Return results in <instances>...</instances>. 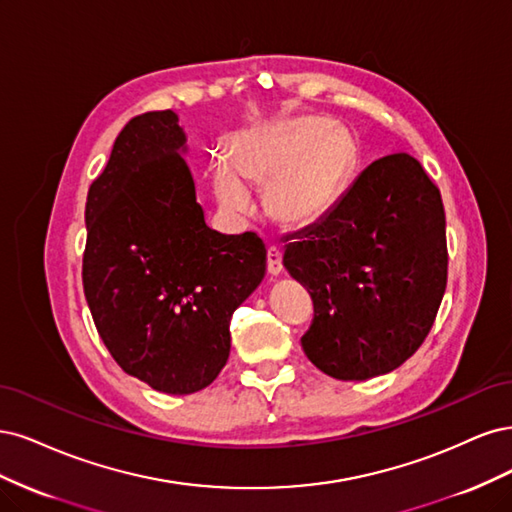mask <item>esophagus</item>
Instances as JSON below:
<instances>
[{
  "mask_svg": "<svg viewBox=\"0 0 512 512\" xmlns=\"http://www.w3.org/2000/svg\"><path fill=\"white\" fill-rule=\"evenodd\" d=\"M268 272L272 276H278L283 272V253H280V249H276V246H270L268 249Z\"/></svg>",
  "mask_w": 512,
  "mask_h": 512,
  "instance_id": "34e87169",
  "label": "esophagus"
}]
</instances>
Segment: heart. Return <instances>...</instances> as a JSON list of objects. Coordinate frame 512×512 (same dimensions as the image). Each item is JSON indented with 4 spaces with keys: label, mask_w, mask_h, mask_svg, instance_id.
Returning a JSON list of instances; mask_svg holds the SVG:
<instances>
[{
    "label": "heart",
    "mask_w": 512,
    "mask_h": 512,
    "mask_svg": "<svg viewBox=\"0 0 512 512\" xmlns=\"http://www.w3.org/2000/svg\"><path fill=\"white\" fill-rule=\"evenodd\" d=\"M359 166V146L349 131L319 117H293L238 131L229 157L210 163L221 208L246 214L253 183H270L266 208L289 227L323 221L349 189Z\"/></svg>",
    "instance_id": "obj_1"
}]
</instances>
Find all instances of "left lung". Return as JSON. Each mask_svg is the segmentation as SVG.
<instances>
[{
	"label": "left lung",
	"mask_w": 512,
	"mask_h": 512,
	"mask_svg": "<svg viewBox=\"0 0 512 512\" xmlns=\"http://www.w3.org/2000/svg\"><path fill=\"white\" fill-rule=\"evenodd\" d=\"M447 261L442 197L421 163L406 153L370 163L285 244L287 272L315 302L306 357L338 381L400 368L434 325Z\"/></svg>",
	"instance_id": "1"
}]
</instances>
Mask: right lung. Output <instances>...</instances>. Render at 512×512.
I'll use <instances>...</instances> for the list:
<instances>
[{
  "label": "right lung",
  "mask_w": 512,
  "mask_h": 512,
  "mask_svg": "<svg viewBox=\"0 0 512 512\" xmlns=\"http://www.w3.org/2000/svg\"><path fill=\"white\" fill-rule=\"evenodd\" d=\"M172 110L131 119L87 195L85 298L106 349L155 391L187 395L227 364L229 319L266 276V244L210 229Z\"/></svg>",
  "instance_id": "right-lung-1"
}]
</instances>
